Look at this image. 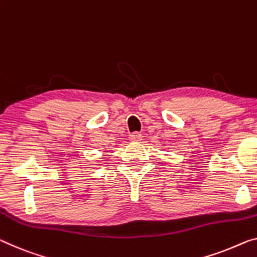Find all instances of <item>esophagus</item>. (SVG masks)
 <instances>
[{"mask_svg":"<svg viewBox=\"0 0 257 257\" xmlns=\"http://www.w3.org/2000/svg\"><path fill=\"white\" fill-rule=\"evenodd\" d=\"M128 138H130V140H131V141H140L142 136L139 132H134L132 134H130Z\"/></svg>","mask_w":257,"mask_h":257,"instance_id":"34e87169","label":"esophagus"}]
</instances>
